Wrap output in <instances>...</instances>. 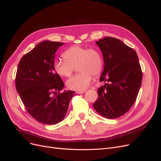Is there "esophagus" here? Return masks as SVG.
<instances>
[{
    "label": "esophagus",
    "mask_w": 161,
    "mask_h": 161,
    "mask_svg": "<svg viewBox=\"0 0 161 161\" xmlns=\"http://www.w3.org/2000/svg\"><path fill=\"white\" fill-rule=\"evenodd\" d=\"M86 92L85 91H78V92H76V93L77 94H83L84 93Z\"/></svg>",
    "instance_id": "obj_1"
}]
</instances>
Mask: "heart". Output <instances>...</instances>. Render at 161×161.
<instances>
[{"label": "heart", "mask_w": 161, "mask_h": 161, "mask_svg": "<svg viewBox=\"0 0 161 161\" xmlns=\"http://www.w3.org/2000/svg\"><path fill=\"white\" fill-rule=\"evenodd\" d=\"M65 60L54 62L55 72L61 77H69L75 67L80 72L66 81V87L70 90L83 91L87 89L93 76L99 75L103 70V60L101 54L94 48L75 45L62 54Z\"/></svg>", "instance_id": "1"}]
</instances>
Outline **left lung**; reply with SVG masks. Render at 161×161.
Segmentation results:
<instances>
[{
    "instance_id": "left-lung-1",
    "label": "left lung",
    "mask_w": 161,
    "mask_h": 161,
    "mask_svg": "<svg viewBox=\"0 0 161 161\" xmlns=\"http://www.w3.org/2000/svg\"><path fill=\"white\" fill-rule=\"evenodd\" d=\"M104 60L100 81L108 82L98 89L93 104L104 118H116L135 103L142 81V72L136 52L116 38L106 37L96 41Z\"/></svg>"
}]
</instances>
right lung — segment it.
<instances>
[{"instance_id": "1", "label": "right lung", "mask_w": 161, "mask_h": 161, "mask_svg": "<svg viewBox=\"0 0 161 161\" xmlns=\"http://www.w3.org/2000/svg\"><path fill=\"white\" fill-rule=\"evenodd\" d=\"M63 43L44 41L21 58L16 76V87L30 114L45 124L63 120L75 92L64 91V83L55 72V53Z\"/></svg>"}]
</instances>
